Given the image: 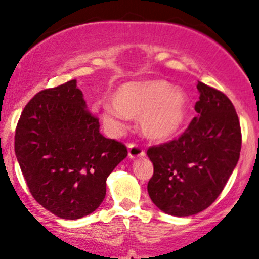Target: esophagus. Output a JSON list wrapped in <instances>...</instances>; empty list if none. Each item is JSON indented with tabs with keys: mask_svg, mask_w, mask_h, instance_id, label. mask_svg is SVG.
I'll list each match as a JSON object with an SVG mask.
<instances>
[{
	"mask_svg": "<svg viewBox=\"0 0 259 259\" xmlns=\"http://www.w3.org/2000/svg\"><path fill=\"white\" fill-rule=\"evenodd\" d=\"M127 155L130 159H137L142 158L145 155V151L137 144H129L127 145Z\"/></svg>",
	"mask_w": 259,
	"mask_h": 259,
	"instance_id": "1",
	"label": "esophagus"
}]
</instances>
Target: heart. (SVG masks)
<instances>
[{
	"instance_id": "b5f03b06",
	"label": "heart",
	"mask_w": 259,
	"mask_h": 259,
	"mask_svg": "<svg viewBox=\"0 0 259 259\" xmlns=\"http://www.w3.org/2000/svg\"><path fill=\"white\" fill-rule=\"evenodd\" d=\"M189 111L185 91L163 80L137 81L120 85L105 103L100 117L110 132L122 127L124 117H139L140 130L148 139L164 142L184 126Z\"/></svg>"
}]
</instances>
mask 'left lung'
<instances>
[{
	"label": "left lung",
	"instance_id": "obj_1",
	"mask_svg": "<svg viewBox=\"0 0 259 259\" xmlns=\"http://www.w3.org/2000/svg\"><path fill=\"white\" fill-rule=\"evenodd\" d=\"M198 115L176 140L148 149L154 174L148 193L154 204L174 217L207 209L233 173L242 145L241 125L232 101L198 82Z\"/></svg>",
	"mask_w": 259,
	"mask_h": 259
}]
</instances>
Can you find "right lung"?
I'll return each mask as SVG.
<instances>
[{"label": "right lung", "instance_id": "obj_1", "mask_svg": "<svg viewBox=\"0 0 259 259\" xmlns=\"http://www.w3.org/2000/svg\"><path fill=\"white\" fill-rule=\"evenodd\" d=\"M99 127L76 80L40 91L21 114L15 134L21 171L36 202L60 218L74 221L98 209L106 179L126 158V146Z\"/></svg>", "mask_w": 259, "mask_h": 259}]
</instances>
